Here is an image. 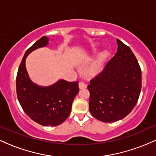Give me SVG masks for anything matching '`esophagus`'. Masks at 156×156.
Returning a JSON list of instances; mask_svg holds the SVG:
<instances>
[{
    "label": "esophagus",
    "instance_id": "obj_1",
    "mask_svg": "<svg viewBox=\"0 0 156 156\" xmlns=\"http://www.w3.org/2000/svg\"><path fill=\"white\" fill-rule=\"evenodd\" d=\"M78 87H79V88L80 89H86V88H87V84H86L85 83H83V82L80 81V83H79V84H78Z\"/></svg>",
    "mask_w": 156,
    "mask_h": 156
}]
</instances>
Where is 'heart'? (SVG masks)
Instances as JSON below:
<instances>
[{"instance_id":"obj_1","label":"heart","mask_w":156,"mask_h":156,"mask_svg":"<svg viewBox=\"0 0 156 156\" xmlns=\"http://www.w3.org/2000/svg\"><path fill=\"white\" fill-rule=\"evenodd\" d=\"M92 51H96L95 46L92 48ZM109 56V52L108 51H104L99 53L97 58L94 60L92 64L90 65L89 69V72L91 75H96L99 73L103 69L104 67L105 62L108 59Z\"/></svg>"}]
</instances>
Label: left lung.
Segmentation results:
<instances>
[{"mask_svg": "<svg viewBox=\"0 0 156 156\" xmlns=\"http://www.w3.org/2000/svg\"><path fill=\"white\" fill-rule=\"evenodd\" d=\"M117 52L101 73L90 80L89 108L98 120L116 122L136 104L141 89V71L130 48L117 39Z\"/></svg>", "mask_w": 156, "mask_h": 156, "instance_id": "1", "label": "left lung"}]
</instances>
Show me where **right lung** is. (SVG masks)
<instances>
[{
  "label": "right lung",
  "instance_id": "1",
  "mask_svg": "<svg viewBox=\"0 0 156 156\" xmlns=\"http://www.w3.org/2000/svg\"><path fill=\"white\" fill-rule=\"evenodd\" d=\"M49 38L42 37L27 50L17 71L16 89L20 104L28 117L43 126H57L69 117L79 88L78 81L59 80L49 87H40L30 79L26 57L37 48L47 46Z\"/></svg>",
  "mask_w": 156,
  "mask_h": 156
}]
</instances>
